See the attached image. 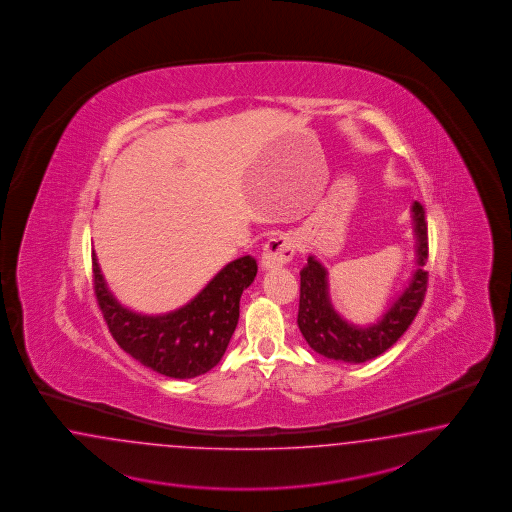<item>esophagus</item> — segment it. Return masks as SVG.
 I'll return each instance as SVG.
<instances>
[{"mask_svg": "<svg viewBox=\"0 0 512 512\" xmlns=\"http://www.w3.org/2000/svg\"><path fill=\"white\" fill-rule=\"evenodd\" d=\"M293 257H295V240L289 234H278L266 242L261 266L264 270H274L291 263Z\"/></svg>", "mask_w": 512, "mask_h": 512, "instance_id": "1", "label": "esophagus"}]
</instances>
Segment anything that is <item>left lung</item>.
<instances>
[{"mask_svg": "<svg viewBox=\"0 0 512 512\" xmlns=\"http://www.w3.org/2000/svg\"><path fill=\"white\" fill-rule=\"evenodd\" d=\"M411 212L417 238V270L402 295L373 325H353L334 310L328 295V272L313 255L308 257V264L300 270L298 328L315 353L360 364L383 355L413 323L428 287V272L422 268L428 261V225L420 202H413Z\"/></svg>", "mask_w": 512, "mask_h": 512, "instance_id": "left-lung-1", "label": "left lung"}]
</instances>
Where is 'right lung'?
Wrapping results in <instances>:
<instances>
[{
    "instance_id": "1",
    "label": "right lung",
    "mask_w": 512,
    "mask_h": 512,
    "mask_svg": "<svg viewBox=\"0 0 512 512\" xmlns=\"http://www.w3.org/2000/svg\"><path fill=\"white\" fill-rule=\"evenodd\" d=\"M92 266L97 304L112 338L142 366L174 379L210 372L221 360L238 325L240 296L257 276V261L246 255L223 266L186 306L140 315L112 296L95 255Z\"/></svg>"
}]
</instances>
